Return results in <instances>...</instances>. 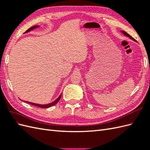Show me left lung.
I'll return each mask as SVG.
<instances>
[{
	"instance_id": "8db88e82",
	"label": "left lung",
	"mask_w": 150,
	"mask_h": 150,
	"mask_svg": "<svg viewBox=\"0 0 150 150\" xmlns=\"http://www.w3.org/2000/svg\"><path fill=\"white\" fill-rule=\"evenodd\" d=\"M121 33L122 34H123V35H125V36H126V37H128V38H129V39H130L133 40H134V41H135V42H136V40H135L134 38H133L132 37H131V35H129L128 33H126L125 31H124V30H121Z\"/></svg>"
}]
</instances>
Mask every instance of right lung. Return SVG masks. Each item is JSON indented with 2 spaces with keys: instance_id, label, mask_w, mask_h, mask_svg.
<instances>
[{
  "instance_id": "1",
  "label": "right lung",
  "mask_w": 150,
  "mask_h": 150,
  "mask_svg": "<svg viewBox=\"0 0 150 150\" xmlns=\"http://www.w3.org/2000/svg\"><path fill=\"white\" fill-rule=\"evenodd\" d=\"M39 27H40V25H34V26L31 27V28H30L29 29H28V30H27L25 32L24 34L29 33V32H30L31 30H34V29H36V28H39ZM61 94H60V96H59V97L56 99L55 101H54L53 102H52V103H51L46 104H40L34 103H31V102H29V101H25L22 100V99H21V101H23L25 102V103H29V104H33V105H34V106H38V107H40V108H47L51 107V106H54V105H55V104H56L58 103V101H59V99H61Z\"/></svg>"
}]
</instances>
